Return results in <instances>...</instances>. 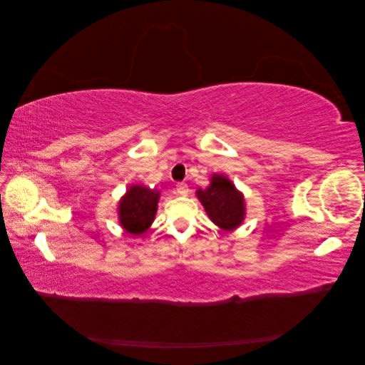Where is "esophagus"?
Here are the masks:
<instances>
[{
	"instance_id": "1",
	"label": "esophagus",
	"mask_w": 365,
	"mask_h": 365,
	"mask_svg": "<svg viewBox=\"0 0 365 365\" xmlns=\"http://www.w3.org/2000/svg\"><path fill=\"white\" fill-rule=\"evenodd\" d=\"M176 193L181 196H187L189 195V185H187L185 182H180L178 185H176Z\"/></svg>"
}]
</instances>
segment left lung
<instances>
[{
  "instance_id": "8db88e82",
  "label": "left lung",
  "mask_w": 365,
  "mask_h": 365,
  "mask_svg": "<svg viewBox=\"0 0 365 365\" xmlns=\"http://www.w3.org/2000/svg\"><path fill=\"white\" fill-rule=\"evenodd\" d=\"M196 197L212 222L224 231H233L247 216L245 196L227 175L213 173L205 189H197Z\"/></svg>"
}]
</instances>
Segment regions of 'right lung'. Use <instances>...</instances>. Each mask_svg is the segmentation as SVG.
<instances>
[{"instance_id":"right-lung-1","label":"right lung","mask_w":365,"mask_h":365,"mask_svg":"<svg viewBox=\"0 0 365 365\" xmlns=\"http://www.w3.org/2000/svg\"><path fill=\"white\" fill-rule=\"evenodd\" d=\"M160 190L143 184H130L117 205L118 224L128 233L140 236L150 228L155 220L160 202Z\"/></svg>"}]
</instances>
